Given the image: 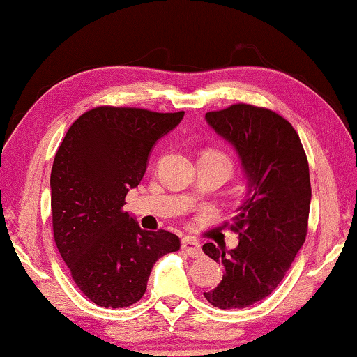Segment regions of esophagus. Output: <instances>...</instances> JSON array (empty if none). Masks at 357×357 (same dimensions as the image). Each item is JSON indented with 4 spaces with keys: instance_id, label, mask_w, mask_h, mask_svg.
I'll return each mask as SVG.
<instances>
[{
    "instance_id": "1",
    "label": "esophagus",
    "mask_w": 357,
    "mask_h": 357,
    "mask_svg": "<svg viewBox=\"0 0 357 357\" xmlns=\"http://www.w3.org/2000/svg\"><path fill=\"white\" fill-rule=\"evenodd\" d=\"M182 249L186 255L191 257V259H199V257L202 255V249H201L199 243H197L195 238H190V236L188 238H183Z\"/></svg>"
}]
</instances>
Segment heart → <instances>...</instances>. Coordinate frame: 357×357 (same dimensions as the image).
<instances>
[{"label":"heart","mask_w":357,"mask_h":357,"mask_svg":"<svg viewBox=\"0 0 357 357\" xmlns=\"http://www.w3.org/2000/svg\"><path fill=\"white\" fill-rule=\"evenodd\" d=\"M201 158H207V160H212V161H217L223 164V166H227L229 169V172H231V160H229V156L227 153H223L222 150H215V148H211V150H206L202 153Z\"/></svg>","instance_id":"obj_1"}]
</instances>
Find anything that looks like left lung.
Instances as JSON below:
<instances>
[{"label": "left lung", "instance_id": "obj_1", "mask_svg": "<svg viewBox=\"0 0 357 357\" xmlns=\"http://www.w3.org/2000/svg\"><path fill=\"white\" fill-rule=\"evenodd\" d=\"M215 132L238 150L249 193L228 227L236 249L202 245L222 263V282L204 292L220 310L248 308L279 286L308 233L311 183L308 158L294 126L265 107L234 103L206 113Z\"/></svg>", "mask_w": 357, "mask_h": 357}]
</instances>
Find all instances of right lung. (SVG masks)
Segmentation results:
<instances>
[{
    "mask_svg": "<svg viewBox=\"0 0 357 357\" xmlns=\"http://www.w3.org/2000/svg\"><path fill=\"white\" fill-rule=\"evenodd\" d=\"M183 114L96 107L70 126L59 146L51 172L54 241L92 303H137L156 260L180 249L178 236L142 229L123 206L144 178L153 145Z\"/></svg>",
    "mask_w": 357,
    "mask_h": 357,
    "instance_id": "right-lung-1",
    "label": "right lung"
}]
</instances>
